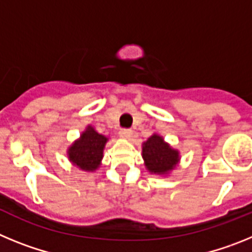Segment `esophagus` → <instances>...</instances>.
I'll list each match as a JSON object with an SVG mask.
<instances>
[{
  "label": "esophagus",
  "instance_id": "1",
  "mask_svg": "<svg viewBox=\"0 0 252 252\" xmlns=\"http://www.w3.org/2000/svg\"><path fill=\"white\" fill-rule=\"evenodd\" d=\"M120 135H121V137H124V139H131V136H132V131L128 130V128H122V130L120 131Z\"/></svg>",
  "mask_w": 252,
  "mask_h": 252
}]
</instances>
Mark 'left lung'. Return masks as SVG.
Returning <instances> with one entry per match:
<instances>
[{
  "label": "left lung",
  "mask_w": 252,
  "mask_h": 252,
  "mask_svg": "<svg viewBox=\"0 0 252 252\" xmlns=\"http://www.w3.org/2000/svg\"><path fill=\"white\" fill-rule=\"evenodd\" d=\"M142 158L151 174H169L179 161V151L171 148L161 136L154 133L142 144Z\"/></svg>",
  "instance_id": "left-lung-1"
}]
</instances>
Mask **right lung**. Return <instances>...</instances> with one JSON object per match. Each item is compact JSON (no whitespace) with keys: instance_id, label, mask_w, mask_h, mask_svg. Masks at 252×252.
I'll use <instances>...</instances> for the list:
<instances>
[{"instance_id":"1","label":"right lung","mask_w":252,"mask_h":252,"mask_svg":"<svg viewBox=\"0 0 252 252\" xmlns=\"http://www.w3.org/2000/svg\"><path fill=\"white\" fill-rule=\"evenodd\" d=\"M108 141L104 135H101L88 125L81 137L75 140L68 149L69 160L84 171H94L99 168L103 158V149Z\"/></svg>"}]
</instances>
